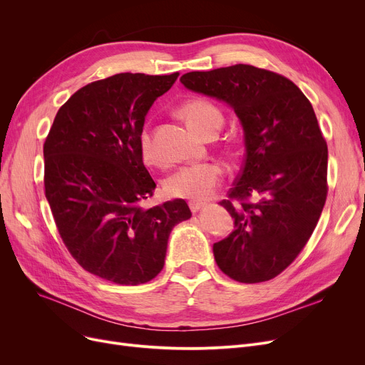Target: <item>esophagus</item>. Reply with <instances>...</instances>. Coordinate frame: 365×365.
I'll return each instance as SVG.
<instances>
[{"label": "esophagus", "instance_id": "esophagus-1", "mask_svg": "<svg viewBox=\"0 0 365 365\" xmlns=\"http://www.w3.org/2000/svg\"><path fill=\"white\" fill-rule=\"evenodd\" d=\"M189 207H190V212H192V213H198L201 208L205 207V204H204V202H197V201H190V202H189Z\"/></svg>", "mask_w": 365, "mask_h": 365}]
</instances>
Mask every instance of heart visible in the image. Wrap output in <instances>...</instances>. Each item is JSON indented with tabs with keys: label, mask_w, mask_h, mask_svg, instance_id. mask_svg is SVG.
Listing matches in <instances>:
<instances>
[{
	"label": "heart",
	"mask_w": 365,
	"mask_h": 365,
	"mask_svg": "<svg viewBox=\"0 0 365 365\" xmlns=\"http://www.w3.org/2000/svg\"><path fill=\"white\" fill-rule=\"evenodd\" d=\"M182 117L201 136L217 127H222L223 115L217 106L205 101H190L180 108ZM140 152L145 163L150 165L164 164V155L153 142L149 127H145L140 134ZM223 167L219 163L194 164L179 168L167 179L165 192L173 198H185L190 201H207L212 198L223 178Z\"/></svg>",
	"instance_id": "obj_1"
}]
</instances>
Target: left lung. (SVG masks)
Segmentation results:
<instances>
[{
    "label": "left lung",
    "instance_id": "left-lung-1",
    "mask_svg": "<svg viewBox=\"0 0 365 365\" xmlns=\"http://www.w3.org/2000/svg\"><path fill=\"white\" fill-rule=\"evenodd\" d=\"M182 84L231 106L245 158L227 200L235 229L215 242L220 271L255 284L279 275L303 250L327 198L329 149L314 108L289 78L252 65L187 72Z\"/></svg>",
    "mask_w": 365,
    "mask_h": 365
}]
</instances>
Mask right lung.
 Masks as SVG:
<instances>
[{
	"instance_id": "right-lung-1",
	"label": "right lung",
	"mask_w": 365,
	"mask_h": 365,
	"mask_svg": "<svg viewBox=\"0 0 365 365\" xmlns=\"http://www.w3.org/2000/svg\"><path fill=\"white\" fill-rule=\"evenodd\" d=\"M178 76L125 72L90 83L57 110L44 142L57 231L87 272L115 284L155 278L171 229L192 216L183 200L140 205L157 186L140 152L145 117Z\"/></svg>"
}]
</instances>
